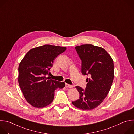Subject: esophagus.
Returning <instances> with one entry per match:
<instances>
[{
  "mask_svg": "<svg viewBox=\"0 0 134 134\" xmlns=\"http://www.w3.org/2000/svg\"><path fill=\"white\" fill-rule=\"evenodd\" d=\"M65 86H66V87H68V88H71V87H73V86L72 85H69V84H67V83H66Z\"/></svg>",
  "mask_w": 134,
  "mask_h": 134,
  "instance_id": "34e87169",
  "label": "esophagus"
}]
</instances>
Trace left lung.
<instances>
[{"label":"left lung","instance_id":"1","mask_svg":"<svg viewBox=\"0 0 134 134\" xmlns=\"http://www.w3.org/2000/svg\"><path fill=\"white\" fill-rule=\"evenodd\" d=\"M82 61V74L89 75L85 89L76 86L79 99L72 104L80 109L90 110L99 105L108 95L114 78L113 62L102 48L92 44L75 47Z\"/></svg>","mask_w":134,"mask_h":134}]
</instances>
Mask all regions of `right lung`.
I'll use <instances>...</instances> for the list:
<instances>
[{
  "label": "right lung",
  "instance_id": "add662e5",
  "mask_svg": "<svg viewBox=\"0 0 134 134\" xmlns=\"http://www.w3.org/2000/svg\"><path fill=\"white\" fill-rule=\"evenodd\" d=\"M66 47L44 45L31 49L18 67V83L26 100L36 108H43L53 100L54 91L63 88L64 82L51 80L46 76L56 57Z\"/></svg>",
  "mask_w": 134,
  "mask_h": 134
}]
</instances>
